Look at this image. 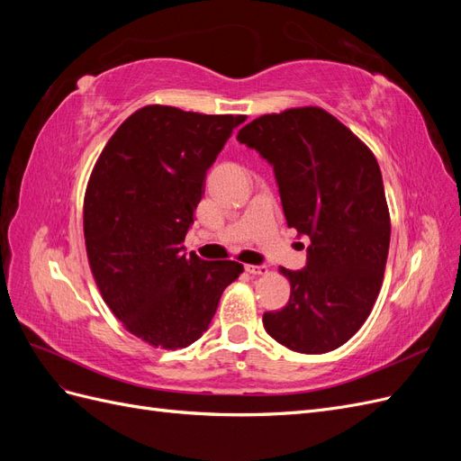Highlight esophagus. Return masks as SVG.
I'll return each instance as SVG.
<instances>
[{
	"mask_svg": "<svg viewBox=\"0 0 461 461\" xmlns=\"http://www.w3.org/2000/svg\"><path fill=\"white\" fill-rule=\"evenodd\" d=\"M246 271L249 273V275H265L267 273V265H246Z\"/></svg>",
	"mask_w": 461,
	"mask_h": 461,
	"instance_id": "1",
	"label": "esophagus"
}]
</instances>
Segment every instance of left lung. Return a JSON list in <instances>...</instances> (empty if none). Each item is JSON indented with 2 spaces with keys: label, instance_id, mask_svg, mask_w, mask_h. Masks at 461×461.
I'll return each mask as SVG.
<instances>
[{
  "label": "left lung",
  "instance_id": "left-lung-1",
  "mask_svg": "<svg viewBox=\"0 0 461 461\" xmlns=\"http://www.w3.org/2000/svg\"><path fill=\"white\" fill-rule=\"evenodd\" d=\"M236 140L273 165L288 227L312 240L302 271L281 267L290 300L263 313V327L300 354L337 350L366 323L383 285L390 215L379 163L321 107L261 115Z\"/></svg>",
  "mask_w": 461,
  "mask_h": 461
}]
</instances>
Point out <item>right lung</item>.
<instances>
[{"mask_svg":"<svg viewBox=\"0 0 461 461\" xmlns=\"http://www.w3.org/2000/svg\"><path fill=\"white\" fill-rule=\"evenodd\" d=\"M246 115L146 105L97 158L85 194V240L104 302L129 332L176 350L196 342L239 261L186 256L205 173Z\"/></svg>","mask_w":461,"mask_h":461,"instance_id":"1","label":"right lung"}]
</instances>
